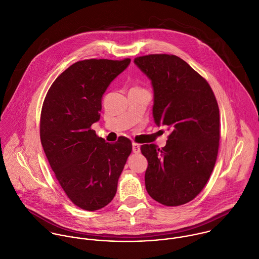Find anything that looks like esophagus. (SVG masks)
I'll return each mask as SVG.
<instances>
[{"label":"esophagus","mask_w":259,"mask_h":259,"mask_svg":"<svg viewBox=\"0 0 259 259\" xmlns=\"http://www.w3.org/2000/svg\"><path fill=\"white\" fill-rule=\"evenodd\" d=\"M132 150L134 153H139L140 152V145L137 143L132 144Z\"/></svg>","instance_id":"1"}]
</instances>
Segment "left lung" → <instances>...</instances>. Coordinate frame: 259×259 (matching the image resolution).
Masks as SVG:
<instances>
[{
  "instance_id": "8db88e82",
  "label": "left lung",
  "mask_w": 259,
  "mask_h": 259,
  "mask_svg": "<svg viewBox=\"0 0 259 259\" xmlns=\"http://www.w3.org/2000/svg\"><path fill=\"white\" fill-rule=\"evenodd\" d=\"M134 63L151 80L152 114L157 126L170 130L162 149L141 145L148 161L145 187L156 202L169 207L194 200L214 169L220 140V115L208 81L185 60L149 54Z\"/></svg>"
}]
</instances>
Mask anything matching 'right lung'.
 <instances>
[{
	"instance_id": "add662e5",
	"label": "right lung",
	"mask_w": 259,
	"mask_h": 259,
	"mask_svg": "<svg viewBox=\"0 0 259 259\" xmlns=\"http://www.w3.org/2000/svg\"><path fill=\"white\" fill-rule=\"evenodd\" d=\"M131 59H85L65 69L44 99L40 140L59 185L80 209L96 211L115 197L132 143L98 137L91 127L100 120L102 97Z\"/></svg>"
}]
</instances>
